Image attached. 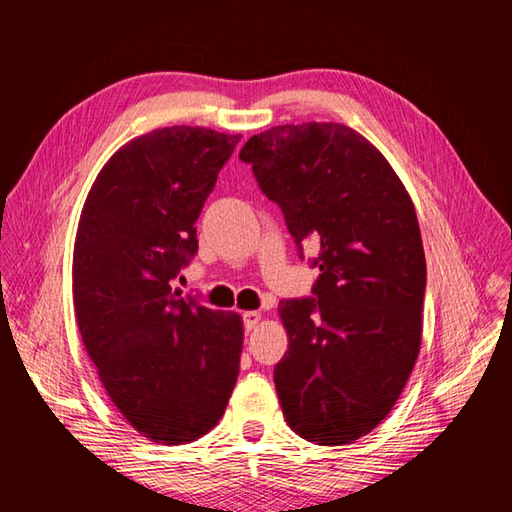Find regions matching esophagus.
<instances>
[{"mask_svg":"<svg viewBox=\"0 0 512 512\" xmlns=\"http://www.w3.org/2000/svg\"><path fill=\"white\" fill-rule=\"evenodd\" d=\"M244 328H246V332H250L253 328H257V323L262 321V314H259L257 310H250V312H244Z\"/></svg>","mask_w":512,"mask_h":512,"instance_id":"esophagus-1","label":"esophagus"}]
</instances>
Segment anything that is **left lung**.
<instances>
[{"mask_svg": "<svg viewBox=\"0 0 512 512\" xmlns=\"http://www.w3.org/2000/svg\"><path fill=\"white\" fill-rule=\"evenodd\" d=\"M303 259L312 297L284 299L275 387L290 429L350 444L396 405L420 352L427 262L416 209L380 151L341 123L279 125L239 151Z\"/></svg>", "mask_w": 512, "mask_h": 512, "instance_id": "obj_1", "label": "left lung"}]
</instances>
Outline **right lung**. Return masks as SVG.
<instances>
[{"instance_id":"right-lung-1","label":"right lung","mask_w":512,"mask_h":512,"mask_svg":"<svg viewBox=\"0 0 512 512\" xmlns=\"http://www.w3.org/2000/svg\"><path fill=\"white\" fill-rule=\"evenodd\" d=\"M242 136L176 125L121 147L96 176L74 242L76 323L112 402L145 438L184 444L224 416L242 319L180 297L195 222Z\"/></svg>"}]
</instances>
